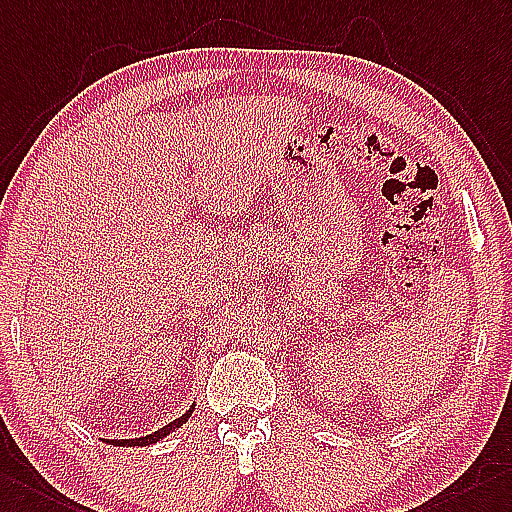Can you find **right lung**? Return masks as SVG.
<instances>
[{
    "label": "right lung",
    "instance_id": "add662e5",
    "mask_svg": "<svg viewBox=\"0 0 512 512\" xmlns=\"http://www.w3.org/2000/svg\"><path fill=\"white\" fill-rule=\"evenodd\" d=\"M193 408H195V404L186 410V413L182 415V417H178V419H173L171 423H167L165 428H160L158 432H154V434H147V436H141V439H106V443L108 445H121V447H136V445H141V447H145V445H152V443H158V441H162L165 439L167 434H171L173 430H178L182 423H186L189 421V417L193 415Z\"/></svg>",
    "mask_w": 512,
    "mask_h": 512
}]
</instances>
